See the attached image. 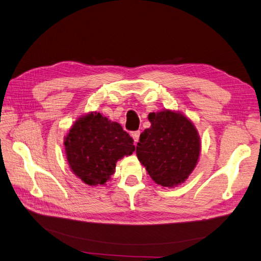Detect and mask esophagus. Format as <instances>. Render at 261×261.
I'll use <instances>...</instances> for the list:
<instances>
[{
	"mask_svg": "<svg viewBox=\"0 0 261 261\" xmlns=\"http://www.w3.org/2000/svg\"><path fill=\"white\" fill-rule=\"evenodd\" d=\"M132 137H133V139H134V141H135V144L136 143H138V140H139V136H140V132L139 130H136V132H133L132 134Z\"/></svg>",
	"mask_w": 261,
	"mask_h": 261,
	"instance_id": "1",
	"label": "esophagus"
}]
</instances>
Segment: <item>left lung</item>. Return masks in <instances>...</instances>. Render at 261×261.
I'll return each mask as SVG.
<instances>
[{"instance_id":"left-lung-1","label":"left lung","mask_w":261,"mask_h":261,"mask_svg":"<svg viewBox=\"0 0 261 261\" xmlns=\"http://www.w3.org/2000/svg\"><path fill=\"white\" fill-rule=\"evenodd\" d=\"M151 123L140 134L136 154L158 185L172 188L188 178L200 155V137L183 113L164 109L149 113Z\"/></svg>"}]
</instances>
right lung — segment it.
Wrapping results in <instances>:
<instances>
[{
  "label": "right lung",
  "instance_id": "obj_1",
  "mask_svg": "<svg viewBox=\"0 0 261 261\" xmlns=\"http://www.w3.org/2000/svg\"><path fill=\"white\" fill-rule=\"evenodd\" d=\"M64 146L70 171L89 186L106 185L116 162L135 151L133 138L122 126L98 112L77 118Z\"/></svg>",
  "mask_w": 261,
  "mask_h": 261
}]
</instances>
